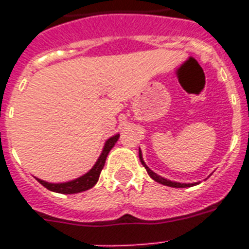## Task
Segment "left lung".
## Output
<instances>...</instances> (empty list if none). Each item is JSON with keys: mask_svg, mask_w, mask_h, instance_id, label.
<instances>
[{"mask_svg": "<svg viewBox=\"0 0 249 249\" xmlns=\"http://www.w3.org/2000/svg\"><path fill=\"white\" fill-rule=\"evenodd\" d=\"M140 160H141V163H142V165L146 168V170H147V173L148 176L154 179V181L156 182H159V183H161V185H165V186H169V187H191V186H194L195 183H179V182H174V181H169V179H166V178L161 177V176H159V174H156L155 172H152L150 168H148L146 164H144L143 161V158H142V154H141V150H140ZM197 185V183H196Z\"/></svg>", "mask_w": 249, "mask_h": 249, "instance_id": "obj_1", "label": "left lung"}]
</instances>
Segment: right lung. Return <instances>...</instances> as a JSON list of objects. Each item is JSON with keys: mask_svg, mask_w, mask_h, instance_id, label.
I'll use <instances>...</instances> for the list:
<instances>
[{"mask_svg": "<svg viewBox=\"0 0 249 249\" xmlns=\"http://www.w3.org/2000/svg\"><path fill=\"white\" fill-rule=\"evenodd\" d=\"M119 137H120V134H116V136L111 137V138H108V140L106 141L103 151H102L101 156L98 158L97 163L94 164L93 168H91L88 173H85L84 176H81V177L76 178V179H72V181L63 182V183H49V182L38 179V178H36V179L40 182L41 185L45 186L48 190L59 194H77L91 189V187L98 182L99 174H101L102 169H103V166H105L107 155H108V152L111 151V148L115 146V143H116L117 140H119Z\"/></svg>", "mask_w": 249, "mask_h": 249, "instance_id": "add662e5", "label": "right lung"}]
</instances>
